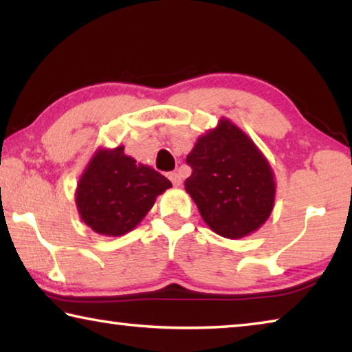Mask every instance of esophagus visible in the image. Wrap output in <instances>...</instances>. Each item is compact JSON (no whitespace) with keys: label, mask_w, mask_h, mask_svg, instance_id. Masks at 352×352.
Segmentation results:
<instances>
[{"label":"esophagus","mask_w":352,"mask_h":352,"mask_svg":"<svg viewBox=\"0 0 352 352\" xmlns=\"http://www.w3.org/2000/svg\"><path fill=\"white\" fill-rule=\"evenodd\" d=\"M169 180L174 183V186H180L182 184V182H183V178H182V175L178 174V172H170L169 174Z\"/></svg>","instance_id":"1"}]
</instances>
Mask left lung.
Returning a JSON list of instances; mask_svg holds the SVG:
<instances>
[{
  "mask_svg": "<svg viewBox=\"0 0 352 352\" xmlns=\"http://www.w3.org/2000/svg\"><path fill=\"white\" fill-rule=\"evenodd\" d=\"M192 174L184 189L205 223L222 237L239 239L262 225L275 204V175L254 142L222 118L186 157Z\"/></svg>",
  "mask_w": 352,
  "mask_h": 352,
  "instance_id": "obj_1",
  "label": "left lung"
}]
</instances>
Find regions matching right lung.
Returning <instances> with one entry per match:
<instances>
[{"mask_svg": "<svg viewBox=\"0 0 352 352\" xmlns=\"http://www.w3.org/2000/svg\"><path fill=\"white\" fill-rule=\"evenodd\" d=\"M170 186L151 166L127 157L124 146L99 148L77 183L76 206L94 233L116 237L132 231Z\"/></svg>", "mask_w": 352, "mask_h": 352, "instance_id": "add662e5", "label": "right lung"}]
</instances>
